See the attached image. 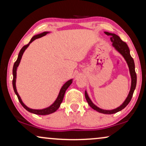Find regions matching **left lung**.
<instances>
[{
    "mask_svg": "<svg viewBox=\"0 0 146 146\" xmlns=\"http://www.w3.org/2000/svg\"><path fill=\"white\" fill-rule=\"evenodd\" d=\"M106 35L108 36H111V41L112 42V46L115 48V49L117 51H118L121 55L123 56V57L124 58L125 61L128 65L129 70V73H130L131 78V88L130 91H129V94L127 96V97L125 99V100L123 102V103L121 104L120 106H119L117 108L111 110H102L100 108L97 107L91 101V100L90 99V98L88 95L86 91H85V98L86 101L88 103L90 106L92 108H93L95 110L98 111L100 113H105V114H112V113H115L117 112V111H121V110H123L125 107H126V106L129 103V102L131 101V98L133 96V92H134L135 89V86H136V83H137V76L136 73L135 71V64L134 61L132 57L131 56L130 53H129V49L128 46H127V44L125 42L122 41L121 40L118 36L115 35L113 33H110L108 32H104Z\"/></svg>",
    "mask_w": 146,
    "mask_h": 146,
    "instance_id": "8db88e82",
    "label": "left lung"
}]
</instances>
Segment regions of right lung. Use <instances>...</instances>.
<instances>
[{
	"instance_id": "right-lung-1",
	"label": "right lung",
	"mask_w": 146,
	"mask_h": 146,
	"mask_svg": "<svg viewBox=\"0 0 146 146\" xmlns=\"http://www.w3.org/2000/svg\"><path fill=\"white\" fill-rule=\"evenodd\" d=\"M48 33H49V32H44V33H41V34H39V35L34 36L31 38V41L29 42V43L28 44H27V45L24 46L22 48V49L21 50V51H20V52L19 54V56H18V58L17 60V61H16L15 62V64H14L13 69V88H14V91H15V94L17 96L18 99H19L20 103H21V105L23 106L27 110V111H29V112L35 113V114H37V115H48V114H50V113L54 112V111H56L58 109V108L60 107V104H61L62 102V100H63L64 96V94L66 92V90L70 86V85L71 84L72 82V79L66 82L62 86V87L61 88L60 90L59 94H58V96L57 98L55 100L54 102L50 106L48 107V108H46L42 109V110H33V109H31V108H28L27 106H26L25 104L23 102V101H22L21 97H20V96L19 95V94H18V92H17V88H16V78H17V68H18V66H19V64H20V62H21V60L22 58V56H23V54L24 52H25V50L27 48V47L29 46V44L32 42L34 41L36 39L39 38L44 36H45L46 35V34H48Z\"/></svg>"
}]
</instances>
